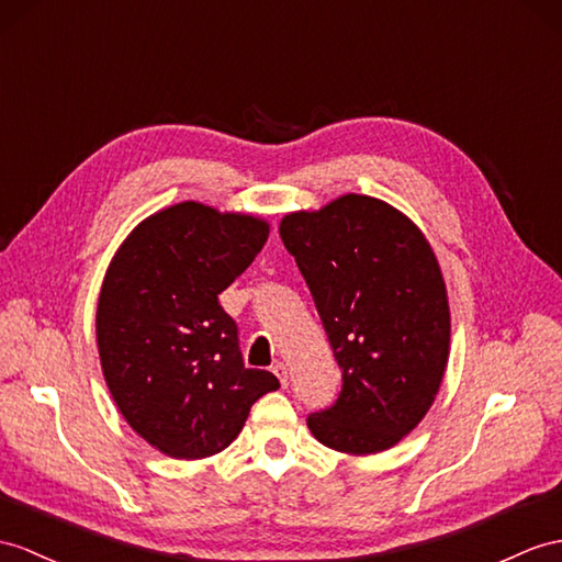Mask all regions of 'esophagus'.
Segmentation results:
<instances>
[{"instance_id": "obj_1", "label": "esophagus", "mask_w": 562, "mask_h": 562, "mask_svg": "<svg viewBox=\"0 0 562 562\" xmlns=\"http://www.w3.org/2000/svg\"><path fill=\"white\" fill-rule=\"evenodd\" d=\"M271 372L279 376V381H281V386H283V389L289 386V367H285L283 362H277V364L271 367Z\"/></svg>"}]
</instances>
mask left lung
I'll use <instances>...</instances> for the list:
<instances>
[{
    "label": "left lung",
    "instance_id": "8db88e82",
    "mask_svg": "<svg viewBox=\"0 0 562 562\" xmlns=\"http://www.w3.org/2000/svg\"><path fill=\"white\" fill-rule=\"evenodd\" d=\"M334 350L344 386L307 417L317 441L367 456L413 431L441 386L450 312L439 262L391 204L344 195L281 222Z\"/></svg>",
    "mask_w": 562,
    "mask_h": 562
}]
</instances>
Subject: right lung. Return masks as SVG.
<instances>
[{"label":"right lung","mask_w":562,"mask_h":562,"mask_svg":"<svg viewBox=\"0 0 562 562\" xmlns=\"http://www.w3.org/2000/svg\"><path fill=\"white\" fill-rule=\"evenodd\" d=\"M267 236L255 216L181 202L145 218L109 265L98 305L102 372L121 415L161 453H218L255 401L279 389L267 369L245 367L238 324L218 305Z\"/></svg>","instance_id":"add662e5"}]
</instances>
